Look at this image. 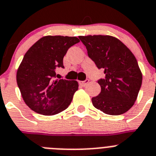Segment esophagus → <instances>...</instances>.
Wrapping results in <instances>:
<instances>
[{
    "label": "esophagus",
    "mask_w": 156,
    "mask_h": 156,
    "mask_svg": "<svg viewBox=\"0 0 156 156\" xmlns=\"http://www.w3.org/2000/svg\"><path fill=\"white\" fill-rule=\"evenodd\" d=\"M89 80L86 79V80H85V81H81V82H79V84L82 86H87L88 84H89Z\"/></svg>",
    "instance_id": "esophagus-1"
}]
</instances>
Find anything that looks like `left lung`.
Returning <instances> with one entry per match:
<instances>
[{"instance_id":"obj_1","label":"left lung","mask_w":156,"mask_h":156,"mask_svg":"<svg viewBox=\"0 0 156 156\" xmlns=\"http://www.w3.org/2000/svg\"><path fill=\"white\" fill-rule=\"evenodd\" d=\"M89 57L103 69L105 77L97 81L101 93L92 98L93 106L112 115L132 108L142 84V74L134 55L122 41L108 35L80 36Z\"/></svg>"}]
</instances>
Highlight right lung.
<instances>
[{
  "mask_svg": "<svg viewBox=\"0 0 156 156\" xmlns=\"http://www.w3.org/2000/svg\"><path fill=\"white\" fill-rule=\"evenodd\" d=\"M79 41L76 37L45 36L26 52L16 81L24 102L31 110L54 115L68 108L78 83L55 79V69L64 68L63 59L67 50Z\"/></svg>",
  "mask_w": 156,
  "mask_h": 156,
  "instance_id": "1",
  "label": "right lung"
}]
</instances>
